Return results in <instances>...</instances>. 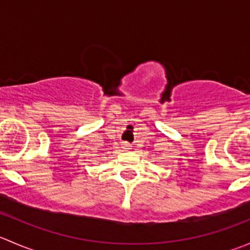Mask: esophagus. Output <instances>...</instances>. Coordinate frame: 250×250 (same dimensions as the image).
<instances>
[{
	"label": "esophagus",
	"instance_id": "34e87169",
	"mask_svg": "<svg viewBox=\"0 0 250 250\" xmlns=\"http://www.w3.org/2000/svg\"><path fill=\"white\" fill-rule=\"evenodd\" d=\"M122 145H123V148H125V151H129V150H132V146H130L129 144H128V143H123Z\"/></svg>",
	"mask_w": 250,
	"mask_h": 250
}]
</instances>
